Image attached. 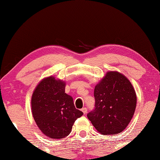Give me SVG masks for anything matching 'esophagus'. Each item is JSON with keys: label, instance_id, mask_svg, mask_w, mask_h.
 <instances>
[{"label": "esophagus", "instance_id": "1", "mask_svg": "<svg viewBox=\"0 0 160 160\" xmlns=\"http://www.w3.org/2000/svg\"><path fill=\"white\" fill-rule=\"evenodd\" d=\"M82 112L84 113V114H86V113L88 112V109H87V108H82Z\"/></svg>", "mask_w": 160, "mask_h": 160}]
</instances>
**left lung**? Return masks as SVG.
Returning <instances> with one entry per match:
<instances>
[{
  "label": "left lung",
  "instance_id": "left-lung-1",
  "mask_svg": "<svg viewBox=\"0 0 160 160\" xmlns=\"http://www.w3.org/2000/svg\"><path fill=\"white\" fill-rule=\"evenodd\" d=\"M95 108L88 118L98 132L117 134L124 131L134 114L136 94L124 75L108 71L95 86Z\"/></svg>",
  "mask_w": 160,
  "mask_h": 160
}]
</instances>
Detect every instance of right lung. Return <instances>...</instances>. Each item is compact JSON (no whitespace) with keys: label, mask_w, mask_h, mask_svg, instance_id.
I'll list each match as a JSON object with an SVG mask.
<instances>
[{"label":"right lung","mask_w":160,"mask_h":160,"mask_svg":"<svg viewBox=\"0 0 160 160\" xmlns=\"http://www.w3.org/2000/svg\"><path fill=\"white\" fill-rule=\"evenodd\" d=\"M65 82L53 76L42 79L31 97V110L40 130L52 138L71 133L75 121L83 115L75 108L72 97L65 93Z\"/></svg>","instance_id":"obj_1"}]
</instances>
